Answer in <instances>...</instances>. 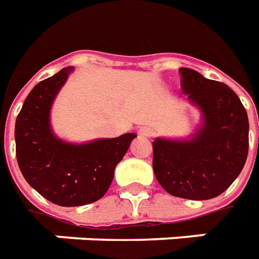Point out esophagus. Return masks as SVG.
<instances>
[{"label":"esophagus","instance_id":"esophagus-1","mask_svg":"<svg viewBox=\"0 0 259 259\" xmlns=\"http://www.w3.org/2000/svg\"><path fill=\"white\" fill-rule=\"evenodd\" d=\"M138 135L141 138H150L153 135V130L150 127H141L138 130Z\"/></svg>","mask_w":259,"mask_h":259}]
</instances>
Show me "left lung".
<instances>
[{"mask_svg":"<svg viewBox=\"0 0 259 259\" xmlns=\"http://www.w3.org/2000/svg\"><path fill=\"white\" fill-rule=\"evenodd\" d=\"M183 94L201 113L188 137L155 138L153 169L170 195L205 201L235 182L248 153V117L235 91L199 72L180 68Z\"/></svg>","mask_w":259,"mask_h":259,"instance_id":"obj_1","label":"left lung"}]
</instances>
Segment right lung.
<instances>
[{"label":"right lung","mask_w":259,"mask_h":259,"mask_svg":"<svg viewBox=\"0 0 259 259\" xmlns=\"http://www.w3.org/2000/svg\"><path fill=\"white\" fill-rule=\"evenodd\" d=\"M75 68L67 67L39 81L27 95L15 124L17 164L40 195L60 206H83L106 194L114 169L135 134L68 142L53 131L50 114L58 93Z\"/></svg>","instance_id":"right-lung-1"}]
</instances>
